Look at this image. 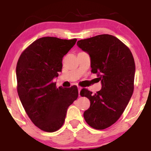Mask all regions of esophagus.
I'll list each match as a JSON object with an SVG mask.
<instances>
[{"instance_id": "esophagus-1", "label": "esophagus", "mask_w": 151, "mask_h": 151, "mask_svg": "<svg viewBox=\"0 0 151 151\" xmlns=\"http://www.w3.org/2000/svg\"><path fill=\"white\" fill-rule=\"evenodd\" d=\"M77 88H78V91H79V93H80V91H81V86H78Z\"/></svg>"}]
</instances>
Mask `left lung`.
<instances>
[{
  "mask_svg": "<svg viewBox=\"0 0 151 151\" xmlns=\"http://www.w3.org/2000/svg\"><path fill=\"white\" fill-rule=\"evenodd\" d=\"M77 45L89 55L91 72L97 74L102 85L95 93L81 90V96L90 101L84 118L93 129H107L119 120L133 94L136 70L133 55L125 44L111 35L80 40Z\"/></svg>",
  "mask_w": 151,
  "mask_h": 151,
  "instance_id": "8db88e82",
  "label": "left lung"
}]
</instances>
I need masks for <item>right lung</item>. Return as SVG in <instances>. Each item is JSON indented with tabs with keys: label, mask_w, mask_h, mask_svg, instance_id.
<instances>
[{
	"label": "right lung",
	"mask_w": 151,
	"mask_h": 151,
	"mask_svg": "<svg viewBox=\"0 0 151 151\" xmlns=\"http://www.w3.org/2000/svg\"><path fill=\"white\" fill-rule=\"evenodd\" d=\"M77 39L44 37L22 52L16 66L17 91L32 122L46 132H55L65 122L68 107L78 97L77 86H56L53 79L62 68V58Z\"/></svg>",
	"instance_id": "1"
}]
</instances>
